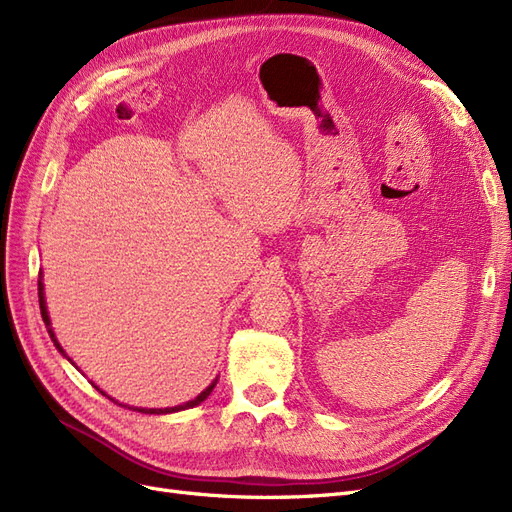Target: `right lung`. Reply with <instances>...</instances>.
Here are the masks:
<instances>
[{
  "label": "right lung",
  "mask_w": 512,
  "mask_h": 512,
  "mask_svg": "<svg viewBox=\"0 0 512 512\" xmlns=\"http://www.w3.org/2000/svg\"><path fill=\"white\" fill-rule=\"evenodd\" d=\"M38 296H40V311H42V320L46 322V326H50V320H48V311H46V301H44V288H42V281L38 279ZM48 334H50V339L55 341V345H57V349L61 351V354L65 356V351H63V347L57 343V339H55V332H52V328H48ZM214 385L216 383H211L205 392H201L195 400H190V402H186V404H180V407H171V409H133V411H137V413H156V415H161V413H173V411H182V409H190V407H197V404H201L209 394H211V390H214ZM99 390V387H97ZM101 392V390H99ZM103 394V392H101ZM105 396V394H103ZM118 404V402H116Z\"/></svg>",
  "instance_id": "1"
}]
</instances>
